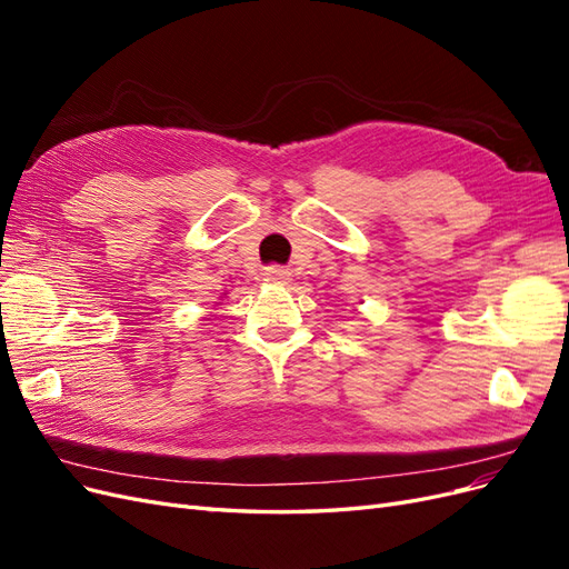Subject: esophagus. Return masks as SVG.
I'll use <instances>...</instances> for the list:
<instances>
[{"instance_id": "esophagus-1", "label": "esophagus", "mask_w": 569, "mask_h": 569, "mask_svg": "<svg viewBox=\"0 0 569 569\" xmlns=\"http://www.w3.org/2000/svg\"><path fill=\"white\" fill-rule=\"evenodd\" d=\"M266 280L268 282H278V284H284L291 274H289V270L287 268H280V266H270V268H266Z\"/></svg>"}]
</instances>
